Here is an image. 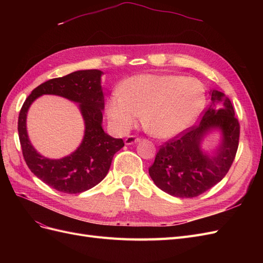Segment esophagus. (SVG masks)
I'll list each match as a JSON object with an SVG mask.
<instances>
[{"label": "esophagus", "instance_id": "esophagus-1", "mask_svg": "<svg viewBox=\"0 0 263 263\" xmlns=\"http://www.w3.org/2000/svg\"><path fill=\"white\" fill-rule=\"evenodd\" d=\"M139 140H140L139 137L135 136V135H130V136H127L125 138V144L126 145H132V144H134V142H137Z\"/></svg>", "mask_w": 263, "mask_h": 263}]
</instances>
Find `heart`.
<instances>
[{"instance_id": "heart-1", "label": "heart", "mask_w": 263, "mask_h": 263, "mask_svg": "<svg viewBox=\"0 0 263 263\" xmlns=\"http://www.w3.org/2000/svg\"><path fill=\"white\" fill-rule=\"evenodd\" d=\"M205 105V90L195 78L140 74L125 81L122 94L107 100L106 114L118 133H126L142 116L145 129L157 138H171L187 129Z\"/></svg>"}]
</instances>
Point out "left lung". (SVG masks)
Segmentation results:
<instances>
[{
  "label": "left lung",
  "instance_id": "left-lung-1",
  "mask_svg": "<svg viewBox=\"0 0 263 263\" xmlns=\"http://www.w3.org/2000/svg\"><path fill=\"white\" fill-rule=\"evenodd\" d=\"M212 104L197 125L160 146L149 174L155 184L172 196L195 197L217 184L232 166L239 145L240 125L232 102L217 90H211ZM214 128H219L223 141L214 157L200 150V141Z\"/></svg>",
  "mask_w": 263,
  "mask_h": 263
}]
</instances>
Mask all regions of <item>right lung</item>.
<instances>
[{
  "label": "right lung",
  "mask_w": 263,
  "mask_h": 263,
  "mask_svg": "<svg viewBox=\"0 0 263 263\" xmlns=\"http://www.w3.org/2000/svg\"><path fill=\"white\" fill-rule=\"evenodd\" d=\"M102 71L80 70L38 85L24 102L18 115V137L23 157L30 171L47 185L67 194H78L95 186L106 177L113 157L124 147L122 138H113L102 128L104 97ZM54 93L81 104L86 132L73 154L53 161L39 155L31 146L26 130L27 110L38 96Z\"/></svg>",
  "instance_id": "add662e5"
}]
</instances>
